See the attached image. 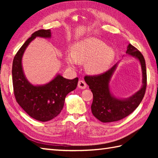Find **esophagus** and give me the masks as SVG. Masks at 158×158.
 Instances as JSON below:
<instances>
[{
    "instance_id": "obj_1",
    "label": "esophagus",
    "mask_w": 158,
    "mask_h": 158,
    "mask_svg": "<svg viewBox=\"0 0 158 158\" xmlns=\"http://www.w3.org/2000/svg\"><path fill=\"white\" fill-rule=\"evenodd\" d=\"M87 87V84L86 83L83 81V80H80L78 82V88H79L80 89H85Z\"/></svg>"
}]
</instances>
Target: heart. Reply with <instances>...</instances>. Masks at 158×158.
Wrapping results in <instances>:
<instances>
[{"mask_svg": "<svg viewBox=\"0 0 158 158\" xmlns=\"http://www.w3.org/2000/svg\"><path fill=\"white\" fill-rule=\"evenodd\" d=\"M115 58L114 49L103 41L89 37L75 43L71 53L66 54V61L70 68L75 69L77 63H85V69L90 75L106 72Z\"/></svg>", "mask_w": 158, "mask_h": 158, "instance_id": "obj_1", "label": "heart"}]
</instances>
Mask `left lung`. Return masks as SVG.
Instances as JSON below:
<instances>
[{
  "label": "left lung",
  "instance_id": "1",
  "mask_svg": "<svg viewBox=\"0 0 158 158\" xmlns=\"http://www.w3.org/2000/svg\"><path fill=\"white\" fill-rule=\"evenodd\" d=\"M126 54L139 62L143 77L141 88L128 98H117L110 91V79L119 61L105 73L96 76H86L84 78L93 94L92 113L96 119L103 123L116 122L129 115L139 106L145 95L147 86L145 58L142 53L131 44L127 46Z\"/></svg>",
  "mask_w": 158,
  "mask_h": 158
}]
</instances>
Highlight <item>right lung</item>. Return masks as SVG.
<instances>
[{"instance_id":"add662e5","label":"right lung","mask_w":158,"mask_h":158,"mask_svg":"<svg viewBox=\"0 0 158 158\" xmlns=\"http://www.w3.org/2000/svg\"><path fill=\"white\" fill-rule=\"evenodd\" d=\"M36 37L52 38L51 30H39L33 33L16 53L12 66L13 85L17 102L24 111L36 120L48 122L61 112L66 96L76 89L79 79H68L57 73L45 84L34 85L30 82L23 72L22 58L30 43Z\"/></svg>"}]
</instances>
